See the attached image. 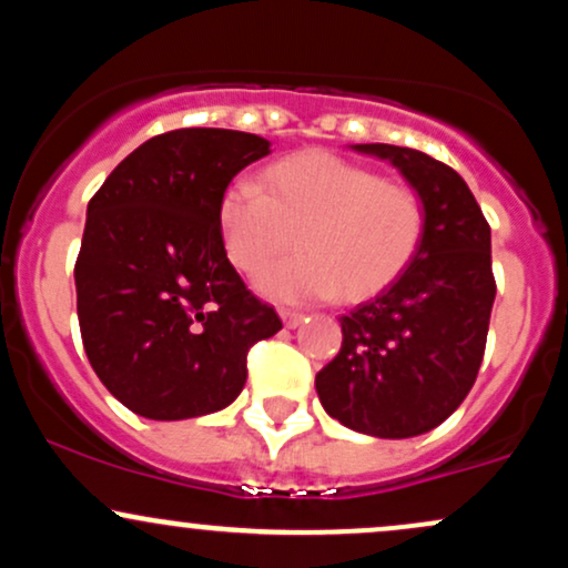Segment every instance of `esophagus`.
Segmentation results:
<instances>
[{"mask_svg":"<svg viewBox=\"0 0 568 568\" xmlns=\"http://www.w3.org/2000/svg\"><path fill=\"white\" fill-rule=\"evenodd\" d=\"M280 317H283V323L288 325V328H298V325L304 323L302 312H293V310H280Z\"/></svg>","mask_w":568,"mask_h":568,"instance_id":"1","label":"esophagus"}]
</instances>
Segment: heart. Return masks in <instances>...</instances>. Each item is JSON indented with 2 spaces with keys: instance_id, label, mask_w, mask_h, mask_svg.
Returning <instances> with one entry per match:
<instances>
[{
  "instance_id": "1",
  "label": "heart",
  "mask_w": 568,
  "mask_h": 568,
  "mask_svg": "<svg viewBox=\"0 0 568 568\" xmlns=\"http://www.w3.org/2000/svg\"><path fill=\"white\" fill-rule=\"evenodd\" d=\"M226 256L256 275L293 245L302 256L266 270L258 288L280 302L336 296L366 302L395 283L425 237V205L403 181L379 179L328 152H302L266 168L262 192L232 184L219 200Z\"/></svg>"
}]
</instances>
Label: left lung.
<instances>
[{"label":"left lung","instance_id":"left-lung-1","mask_svg":"<svg viewBox=\"0 0 568 568\" xmlns=\"http://www.w3.org/2000/svg\"><path fill=\"white\" fill-rule=\"evenodd\" d=\"M387 160L425 205V237L389 288L342 321V349L315 376L328 416L374 438H414L459 408L484 361L497 283L491 230L454 168L393 143H355Z\"/></svg>","mask_w":568,"mask_h":568}]
</instances>
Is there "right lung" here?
<instances>
[{"mask_svg": "<svg viewBox=\"0 0 568 568\" xmlns=\"http://www.w3.org/2000/svg\"><path fill=\"white\" fill-rule=\"evenodd\" d=\"M272 143L221 128L141 143L88 205L77 317L103 387L133 414L179 422L243 393L247 349L283 323L226 258L219 200Z\"/></svg>", "mask_w": 568, "mask_h": 568, "instance_id": "add662e5", "label": "right lung"}]
</instances>
